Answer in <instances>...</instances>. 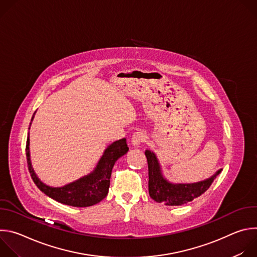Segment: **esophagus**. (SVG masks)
<instances>
[{
	"mask_svg": "<svg viewBox=\"0 0 257 257\" xmlns=\"http://www.w3.org/2000/svg\"><path fill=\"white\" fill-rule=\"evenodd\" d=\"M145 141V134L141 131H138V132H135L133 135H132V138H131V143L134 145V146H139L142 142Z\"/></svg>",
	"mask_w": 257,
	"mask_h": 257,
	"instance_id": "esophagus-1",
	"label": "esophagus"
}]
</instances>
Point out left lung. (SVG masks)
<instances>
[{
	"label": "left lung",
	"instance_id": "8db88e82",
	"mask_svg": "<svg viewBox=\"0 0 257 257\" xmlns=\"http://www.w3.org/2000/svg\"><path fill=\"white\" fill-rule=\"evenodd\" d=\"M149 165V192L157 202L166 205H182L202 195L212 184L222 170H218L210 178L191 184H173L166 180L162 174L161 166L156 155L151 151H145Z\"/></svg>",
	"mask_w": 257,
	"mask_h": 257
}]
</instances>
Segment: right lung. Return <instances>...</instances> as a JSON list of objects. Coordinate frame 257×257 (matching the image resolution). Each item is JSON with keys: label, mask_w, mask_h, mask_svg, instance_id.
<instances>
[{"label": "right lung", "mask_w": 257, "mask_h": 257, "mask_svg": "<svg viewBox=\"0 0 257 257\" xmlns=\"http://www.w3.org/2000/svg\"><path fill=\"white\" fill-rule=\"evenodd\" d=\"M128 151L129 148L126 142V138L117 140L109 144L105 149L93 172L74 182L69 183V184L63 187H50L44 184L38 176L35 175L30 163L29 136L27 137L26 141L27 166L35 185L46 195L55 199L56 201L75 207L91 206L101 201L107 195L109 178H111L113 167L117 160L124 156Z\"/></svg>", "instance_id": "right-lung-1"}]
</instances>
